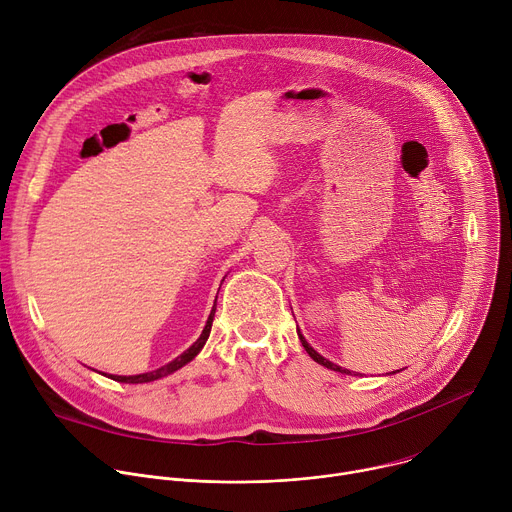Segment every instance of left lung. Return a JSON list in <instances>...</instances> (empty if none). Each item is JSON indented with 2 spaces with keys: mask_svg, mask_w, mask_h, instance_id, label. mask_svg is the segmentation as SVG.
<instances>
[{
  "mask_svg": "<svg viewBox=\"0 0 512 512\" xmlns=\"http://www.w3.org/2000/svg\"><path fill=\"white\" fill-rule=\"evenodd\" d=\"M298 336H300V342H302V346L306 348V352L318 362V364H322V367H326V369H330V371H336V373H344V375H350V371L348 369H342V367H338V364H334V362H330L328 358H324L322 354H318L308 342H306V338L302 336V332L298 330ZM393 373H397V371H393Z\"/></svg>",
  "mask_w": 512,
  "mask_h": 512,
  "instance_id": "8db88e82",
  "label": "left lung"
}]
</instances>
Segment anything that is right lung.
Returning a JSON list of instances; mask_svg holds the SVG:
<instances>
[{
  "label": "right lung",
  "mask_w": 512,
  "mask_h": 512,
  "mask_svg": "<svg viewBox=\"0 0 512 512\" xmlns=\"http://www.w3.org/2000/svg\"><path fill=\"white\" fill-rule=\"evenodd\" d=\"M214 310L216 308H212V312H210V316H208V320H206V326H204V330H202V334H200V338L188 348V350H184L180 356H176L172 362H168V364H164V367H160V369H156V371H150V373H143V375H131V377H117V375H107L109 379H113V381H119V383H150V381H156V379H162V377H166V375H172L174 371H178V369H182L184 364H188L200 350H202V346H204V342L208 340V334H210V328H212V320H214Z\"/></svg>",
  "instance_id": "add662e5"
}]
</instances>
